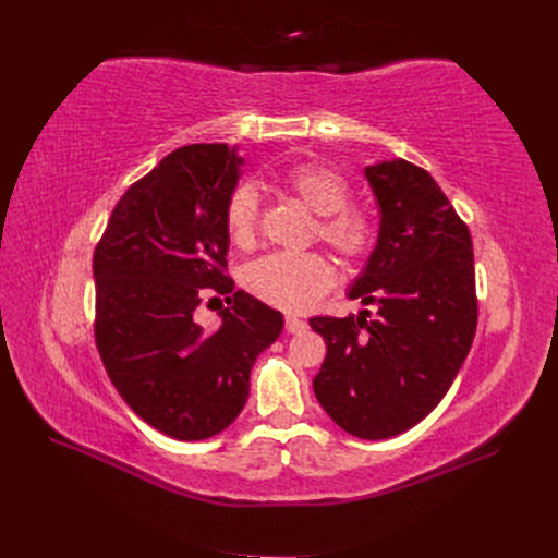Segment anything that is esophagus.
Masks as SVG:
<instances>
[{"label":"esophagus","mask_w":558,"mask_h":558,"mask_svg":"<svg viewBox=\"0 0 558 558\" xmlns=\"http://www.w3.org/2000/svg\"><path fill=\"white\" fill-rule=\"evenodd\" d=\"M307 330V324L302 318H295V316H286V332L289 335H300Z\"/></svg>","instance_id":"34e87169"}]
</instances>
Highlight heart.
<instances>
[{
    "instance_id": "obj_1",
    "label": "heart",
    "mask_w": 558,
    "mask_h": 558,
    "mask_svg": "<svg viewBox=\"0 0 558 558\" xmlns=\"http://www.w3.org/2000/svg\"><path fill=\"white\" fill-rule=\"evenodd\" d=\"M283 191L316 214V238L347 263L367 256L373 226L349 209V181L326 165H300L283 177ZM226 230L238 246H251L258 232V193L251 183L234 189L226 202ZM335 281L332 265L320 253H272L244 269L246 291L283 312H305Z\"/></svg>"
}]
</instances>
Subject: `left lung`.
<instances>
[{"instance_id": "8db88e82", "label": "left lung", "mask_w": 558, "mask_h": 558, "mask_svg": "<svg viewBox=\"0 0 558 558\" xmlns=\"http://www.w3.org/2000/svg\"><path fill=\"white\" fill-rule=\"evenodd\" d=\"M379 205V238L344 318L314 316L328 353L314 393L342 430L386 440L426 418L468 356L477 328L470 230L435 179L396 158L365 167Z\"/></svg>"}]
</instances>
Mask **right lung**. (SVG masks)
Listing matches in <instances>:
<instances>
[{"mask_svg": "<svg viewBox=\"0 0 558 558\" xmlns=\"http://www.w3.org/2000/svg\"><path fill=\"white\" fill-rule=\"evenodd\" d=\"M242 165L228 144L177 148L118 199L93 256L107 375L134 414L183 442L238 418L253 363L283 328L281 312L234 291L226 275L223 214ZM207 290L231 305L214 333L192 316Z\"/></svg>", "mask_w": 558, "mask_h": 558, "instance_id": "right-lung-1", "label": "right lung"}]
</instances>
